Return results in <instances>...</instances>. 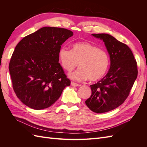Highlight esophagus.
<instances>
[{"label": "esophagus", "instance_id": "1", "mask_svg": "<svg viewBox=\"0 0 147 147\" xmlns=\"http://www.w3.org/2000/svg\"><path fill=\"white\" fill-rule=\"evenodd\" d=\"M71 85H72V86H74V87H77V86H79L80 84H78V83H74V82H71Z\"/></svg>", "mask_w": 147, "mask_h": 147}]
</instances>
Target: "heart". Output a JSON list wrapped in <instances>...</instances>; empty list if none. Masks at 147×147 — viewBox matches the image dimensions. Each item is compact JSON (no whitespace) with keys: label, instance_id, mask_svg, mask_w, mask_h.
I'll use <instances>...</instances> for the list:
<instances>
[{"label":"heart","instance_id":"heart-1","mask_svg":"<svg viewBox=\"0 0 147 147\" xmlns=\"http://www.w3.org/2000/svg\"><path fill=\"white\" fill-rule=\"evenodd\" d=\"M58 56L62 67L68 72L78 65L80 67L69 75V78L75 81L88 78L90 81H97L101 79L107 71L110 63L107 52L89 42L75 43L72 45V50L61 47Z\"/></svg>","mask_w":147,"mask_h":147}]
</instances>
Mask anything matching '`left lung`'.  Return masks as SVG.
Wrapping results in <instances>:
<instances>
[{"mask_svg": "<svg viewBox=\"0 0 147 147\" xmlns=\"http://www.w3.org/2000/svg\"><path fill=\"white\" fill-rule=\"evenodd\" d=\"M103 40L110 59L108 73L90 86L91 96L85 103L92 112L102 113L121 105L129 94L137 77L136 61L131 49L107 34H92Z\"/></svg>", "mask_w": 147, "mask_h": 147, "instance_id": "1", "label": "left lung"}]
</instances>
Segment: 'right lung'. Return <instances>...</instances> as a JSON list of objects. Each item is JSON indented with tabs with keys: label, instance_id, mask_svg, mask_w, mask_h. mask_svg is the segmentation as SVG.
I'll list each match as a JSON object with an SVG mask.
<instances>
[{
	"label": "right lung",
	"instance_id": "obj_1",
	"mask_svg": "<svg viewBox=\"0 0 147 147\" xmlns=\"http://www.w3.org/2000/svg\"><path fill=\"white\" fill-rule=\"evenodd\" d=\"M72 35L68 29L43 27L18 43L9 70L13 90L24 104L35 110L47 109L70 86V81L58 63V53Z\"/></svg>",
	"mask_w": 147,
	"mask_h": 147
}]
</instances>
